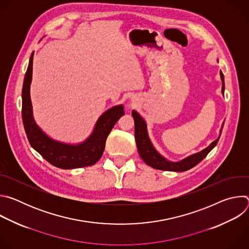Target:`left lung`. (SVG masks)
<instances>
[{"label":"left lung","mask_w":249,"mask_h":249,"mask_svg":"<svg viewBox=\"0 0 249 249\" xmlns=\"http://www.w3.org/2000/svg\"><path fill=\"white\" fill-rule=\"evenodd\" d=\"M220 75H221V80H222V84H223L222 85V93L224 94V92H225L224 75L222 72H220ZM132 116H133L134 122H135V140H136V144H137V148H138L140 157L148 165H150L153 168L160 169V170L180 172V171H185V170H188V169L194 167L201 160H203L207 157V155L215 148V146L218 144V141L221 137L222 130H223V126H222V129L220 132V137L213 142V143L205 150L201 151L200 153L194 154L180 161L173 162V161H169L166 159H164L154 148L152 142L149 138V135H148L147 124H146L145 120L142 118L139 115V113L135 110L132 111Z\"/></svg>","instance_id":"8db88e82"}]
</instances>
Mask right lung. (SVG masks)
<instances>
[{
    "instance_id": "right-lung-1",
    "label": "right lung",
    "mask_w": 249,
    "mask_h": 249,
    "mask_svg": "<svg viewBox=\"0 0 249 249\" xmlns=\"http://www.w3.org/2000/svg\"><path fill=\"white\" fill-rule=\"evenodd\" d=\"M33 53L30 56L29 64L24 76L22 87V122L30 146L37 151L52 165L72 169L94 164L101 158L105 142L116 122L123 116V105H117L105 111L97 120L92 134L79 145H67L54 141L46 136L41 129L35 124L32 116V105L30 100V83L32 79Z\"/></svg>"
}]
</instances>
